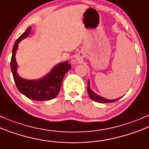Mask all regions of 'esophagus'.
Returning <instances> with one entry per match:
<instances>
[{
    "instance_id": "1",
    "label": "esophagus",
    "mask_w": 149,
    "mask_h": 149,
    "mask_svg": "<svg viewBox=\"0 0 149 149\" xmlns=\"http://www.w3.org/2000/svg\"><path fill=\"white\" fill-rule=\"evenodd\" d=\"M79 60H80V58H76V61H79ZM72 63H74V61H72Z\"/></svg>"
}]
</instances>
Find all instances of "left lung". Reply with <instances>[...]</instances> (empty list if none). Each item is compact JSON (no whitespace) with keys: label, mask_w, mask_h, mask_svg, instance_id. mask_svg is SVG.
Instances as JSON below:
<instances>
[{"label":"left lung","mask_w":149,"mask_h":149,"mask_svg":"<svg viewBox=\"0 0 149 149\" xmlns=\"http://www.w3.org/2000/svg\"><path fill=\"white\" fill-rule=\"evenodd\" d=\"M87 91H88V95H89L90 98H91L92 100H93L94 101L98 102V103H113V102H115L116 101H118V100L120 98H118V99H114V100H108V99H106V98H103V97L98 96V95H97L96 93H95L94 92H93V91H92L91 89H90L89 81H88Z\"/></svg>","instance_id":"8db88e82"}]
</instances>
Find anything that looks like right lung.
<instances>
[{
	"label": "right lung",
	"mask_w": 149,
	"mask_h": 149,
	"mask_svg": "<svg viewBox=\"0 0 149 149\" xmlns=\"http://www.w3.org/2000/svg\"><path fill=\"white\" fill-rule=\"evenodd\" d=\"M31 27H29L25 32L16 40L13 49L10 67L13 79L19 92L31 100L37 101H48L53 99L58 96L63 78L68 70L71 69V65L68 61L57 65L49 74L43 79L38 80H26L20 77L17 74L16 68L17 64L15 60V53L17 45L23 38L29 34Z\"/></svg>",
	"instance_id": "obj_1"
}]
</instances>
